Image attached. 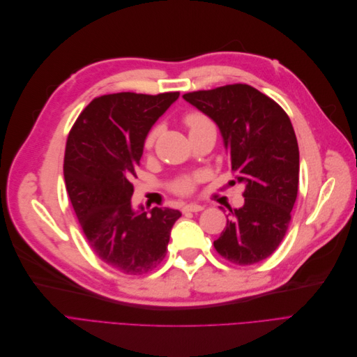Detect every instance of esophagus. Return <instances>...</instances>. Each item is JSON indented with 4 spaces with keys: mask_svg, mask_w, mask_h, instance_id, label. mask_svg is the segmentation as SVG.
<instances>
[{
    "mask_svg": "<svg viewBox=\"0 0 357 357\" xmlns=\"http://www.w3.org/2000/svg\"><path fill=\"white\" fill-rule=\"evenodd\" d=\"M204 210V207L201 204H197V202H190V204H186L185 207H183V211H188V213H198Z\"/></svg>",
    "mask_w": 357,
    "mask_h": 357,
    "instance_id": "34e87169",
    "label": "esophagus"
}]
</instances>
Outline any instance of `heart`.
Listing matches in <instances>:
<instances>
[{
	"label": "heart",
	"mask_w": 357,
	"mask_h": 357,
	"mask_svg": "<svg viewBox=\"0 0 357 357\" xmlns=\"http://www.w3.org/2000/svg\"><path fill=\"white\" fill-rule=\"evenodd\" d=\"M185 122H186V125L189 128V131H195V129H199V128H202L205 125H211V122L208 121V119L205 117L204 114H201V113H189L185 117ZM155 135H156V131H153L152 134L147 137V142H146L147 147H152ZM193 181H195V180L190 178V177L181 178L176 185V189L178 192H181V193H188V192H190L193 189Z\"/></svg>",
	"instance_id": "heart-1"
}]
</instances>
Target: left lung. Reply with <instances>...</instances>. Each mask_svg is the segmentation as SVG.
<instances>
[{
  "instance_id": "obj_1",
  "label": "left lung",
  "mask_w": 357,
  "mask_h": 357,
  "mask_svg": "<svg viewBox=\"0 0 357 357\" xmlns=\"http://www.w3.org/2000/svg\"><path fill=\"white\" fill-rule=\"evenodd\" d=\"M183 98L218 125L231 171L245 186L244 205L229 208L215 250L236 265L261 262L284 238L298 195L299 149L290 119L275 101L241 83Z\"/></svg>"
}]
</instances>
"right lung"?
<instances>
[{"label": "right lung", "instance_id": "right-lung-1", "mask_svg": "<svg viewBox=\"0 0 357 357\" xmlns=\"http://www.w3.org/2000/svg\"><path fill=\"white\" fill-rule=\"evenodd\" d=\"M178 96L102 95L82 112L67 139L63 178L75 215L95 255L125 274H146L162 262L181 215L131 202L147 134Z\"/></svg>", "mask_w": 357, "mask_h": 357}]
</instances>
